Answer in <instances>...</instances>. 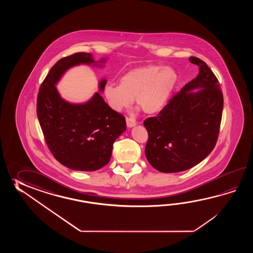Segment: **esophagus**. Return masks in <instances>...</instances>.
Listing matches in <instances>:
<instances>
[{
    "mask_svg": "<svg viewBox=\"0 0 253 253\" xmlns=\"http://www.w3.org/2000/svg\"><path fill=\"white\" fill-rule=\"evenodd\" d=\"M126 126H127V127H129V128L133 127V126L136 125L135 120L134 119H131V118H126Z\"/></svg>",
    "mask_w": 253,
    "mask_h": 253,
    "instance_id": "obj_1",
    "label": "esophagus"
}]
</instances>
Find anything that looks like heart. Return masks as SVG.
<instances>
[{
  "instance_id": "1",
  "label": "heart",
  "mask_w": 253,
  "mask_h": 253,
  "mask_svg": "<svg viewBox=\"0 0 253 253\" xmlns=\"http://www.w3.org/2000/svg\"><path fill=\"white\" fill-rule=\"evenodd\" d=\"M177 80V73L171 67L148 65L126 73L119 85L108 84L104 97L116 112L130 108L135 97L145 113H157L167 105Z\"/></svg>"
}]
</instances>
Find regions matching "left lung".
Masks as SVG:
<instances>
[{
    "label": "left lung",
    "instance_id": "8db88e82",
    "mask_svg": "<svg viewBox=\"0 0 253 253\" xmlns=\"http://www.w3.org/2000/svg\"><path fill=\"white\" fill-rule=\"evenodd\" d=\"M189 59L199 67V74L157 117L144 121L148 132L145 156L159 172H182L198 165L214 148L220 131L223 108L220 83L205 61Z\"/></svg>",
    "mask_w": 253,
    "mask_h": 253
}]
</instances>
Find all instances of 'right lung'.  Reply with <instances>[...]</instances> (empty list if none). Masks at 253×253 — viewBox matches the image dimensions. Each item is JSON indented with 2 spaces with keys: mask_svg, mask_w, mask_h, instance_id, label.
<instances>
[{
  "mask_svg": "<svg viewBox=\"0 0 253 253\" xmlns=\"http://www.w3.org/2000/svg\"><path fill=\"white\" fill-rule=\"evenodd\" d=\"M106 59L95 61L92 54L79 52L54 65L40 87L37 116L48 149L58 161L72 170L96 171L111 158L114 142L126 129V119L114 111L96 92L85 103L68 102L56 85L65 72L81 64L102 67ZM107 81L98 83L103 92Z\"/></svg>",
  "mask_w": 253,
  "mask_h": 253,
  "instance_id": "obj_1",
  "label": "right lung"
}]
</instances>
